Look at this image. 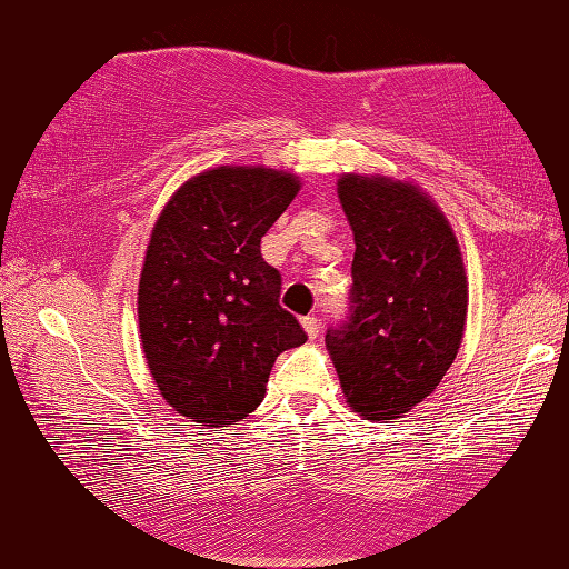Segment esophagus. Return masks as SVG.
I'll list each match as a JSON object with an SVG mask.
<instances>
[{"label":"esophagus","mask_w":569,"mask_h":569,"mask_svg":"<svg viewBox=\"0 0 569 569\" xmlns=\"http://www.w3.org/2000/svg\"><path fill=\"white\" fill-rule=\"evenodd\" d=\"M301 323H303V329H306V333H309L311 339L319 337V333H321V319L313 317V313H311V317H303Z\"/></svg>","instance_id":"34e87169"}]
</instances>
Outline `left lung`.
Listing matches in <instances>:
<instances>
[{
    "instance_id": "obj_1",
    "label": "left lung",
    "mask_w": 569,
    "mask_h": 569,
    "mask_svg": "<svg viewBox=\"0 0 569 569\" xmlns=\"http://www.w3.org/2000/svg\"><path fill=\"white\" fill-rule=\"evenodd\" d=\"M339 200L357 248L347 317L327 329V347L351 408L395 420L436 390L461 347V250L418 187L345 174Z\"/></svg>"
}]
</instances>
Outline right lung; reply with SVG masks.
Wrapping results in <instances>:
<instances>
[{
	"instance_id": "1",
	"label": "right lung",
	"mask_w": 569,
	"mask_h": 569,
	"mask_svg": "<svg viewBox=\"0 0 569 569\" xmlns=\"http://www.w3.org/2000/svg\"><path fill=\"white\" fill-rule=\"evenodd\" d=\"M299 192L263 167H220L171 197L151 232L139 283V329L164 400L224 428L263 400L270 367L306 331L281 306V273L260 256Z\"/></svg>"
}]
</instances>
